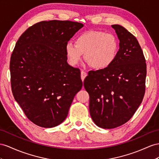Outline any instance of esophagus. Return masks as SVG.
<instances>
[{
  "label": "esophagus",
  "instance_id": "34e87169",
  "mask_svg": "<svg viewBox=\"0 0 159 159\" xmlns=\"http://www.w3.org/2000/svg\"><path fill=\"white\" fill-rule=\"evenodd\" d=\"M80 75H81V79H82V80L83 81L84 80V79H85V77L87 76V73L85 72L83 70H82V71H81Z\"/></svg>",
  "mask_w": 159,
  "mask_h": 159
}]
</instances>
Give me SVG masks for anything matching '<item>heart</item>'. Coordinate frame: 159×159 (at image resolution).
Instances as JSON below:
<instances>
[{"instance_id": "obj_1", "label": "heart", "mask_w": 159, "mask_h": 159, "mask_svg": "<svg viewBox=\"0 0 159 159\" xmlns=\"http://www.w3.org/2000/svg\"><path fill=\"white\" fill-rule=\"evenodd\" d=\"M120 43L116 36L103 31H89L79 35L75 44L68 42L65 52L71 66L78 65L83 54L87 62L96 70H104L115 62Z\"/></svg>"}]
</instances>
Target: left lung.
<instances>
[{"instance_id": "obj_1", "label": "left lung", "mask_w": 159, "mask_h": 159, "mask_svg": "<svg viewBox=\"0 0 159 159\" xmlns=\"http://www.w3.org/2000/svg\"><path fill=\"white\" fill-rule=\"evenodd\" d=\"M111 27L120 39L116 61L104 70L89 72L84 80L91 118L105 129L130 120L142 103L146 87V60L137 39L124 27Z\"/></svg>"}]
</instances>
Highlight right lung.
I'll use <instances>...</instances> for the list:
<instances>
[{"instance_id": "add662e5", "label": "right lung", "mask_w": 159, "mask_h": 159, "mask_svg": "<svg viewBox=\"0 0 159 159\" xmlns=\"http://www.w3.org/2000/svg\"><path fill=\"white\" fill-rule=\"evenodd\" d=\"M83 27L70 21H43L28 28L16 43L10 61L12 92L27 118L40 127L63 122L83 87L79 68L67 63L65 52Z\"/></svg>"}]
</instances>
